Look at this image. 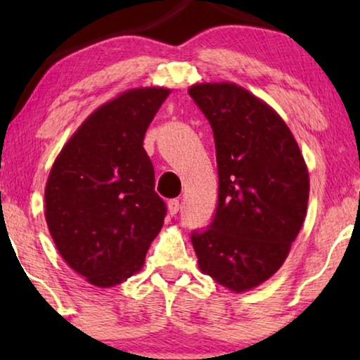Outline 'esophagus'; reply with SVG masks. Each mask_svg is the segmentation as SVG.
<instances>
[{"instance_id": "obj_1", "label": "esophagus", "mask_w": 360, "mask_h": 360, "mask_svg": "<svg viewBox=\"0 0 360 360\" xmlns=\"http://www.w3.org/2000/svg\"><path fill=\"white\" fill-rule=\"evenodd\" d=\"M167 206H169V213L174 216L179 213V210H180V200H176V198L169 200L167 201Z\"/></svg>"}]
</instances>
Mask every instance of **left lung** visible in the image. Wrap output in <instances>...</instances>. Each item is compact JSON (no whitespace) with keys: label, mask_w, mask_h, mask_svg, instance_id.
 Returning <instances> with one entry per match:
<instances>
[{"label":"left lung","mask_w":360,"mask_h":360,"mask_svg":"<svg viewBox=\"0 0 360 360\" xmlns=\"http://www.w3.org/2000/svg\"><path fill=\"white\" fill-rule=\"evenodd\" d=\"M213 129L218 206L191 233L201 272L234 292L272 277L302 228L309 195L303 155L272 108L234 83L188 90Z\"/></svg>","instance_id":"1"}]
</instances>
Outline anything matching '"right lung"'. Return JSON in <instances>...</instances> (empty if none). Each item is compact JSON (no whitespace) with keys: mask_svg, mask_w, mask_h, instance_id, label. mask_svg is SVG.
<instances>
[{"mask_svg":"<svg viewBox=\"0 0 360 360\" xmlns=\"http://www.w3.org/2000/svg\"><path fill=\"white\" fill-rule=\"evenodd\" d=\"M170 90L137 88L86 117L53 162L46 221L63 260L96 287H115L144 264L167 206L144 134Z\"/></svg>","mask_w":360,"mask_h":360,"instance_id":"add662e5","label":"right lung"}]
</instances>
